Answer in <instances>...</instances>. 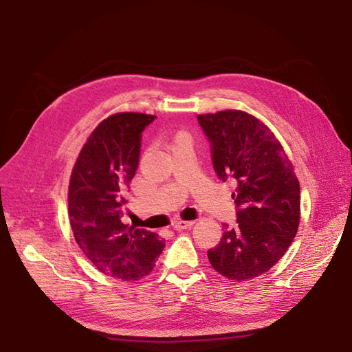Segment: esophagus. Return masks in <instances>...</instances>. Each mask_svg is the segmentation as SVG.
Segmentation results:
<instances>
[{
	"instance_id": "34e87169",
	"label": "esophagus",
	"mask_w": 352,
	"mask_h": 352,
	"mask_svg": "<svg viewBox=\"0 0 352 352\" xmlns=\"http://www.w3.org/2000/svg\"><path fill=\"white\" fill-rule=\"evenodd\" d=\"M194 224V221H176L173 224V228L181 231V230H186V228H191Z\"/></svg>"
}]
</instances>
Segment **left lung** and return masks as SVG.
Masks as SVG:
<instances>
[{"label":"left lung","instance_id":"obj_1","mask_svg":"<svg viewBox=\"0 0 352 352\" xmlns=\"http://www.w3.org/2000/svg\"><path fill=\"white\" fill-rule=\"evenodd\" d=\"M221 181L237 182L234 227L224 224L212 267L231 280H248L273 267L296 237L300 185L285 151L267 126L241 110L199 115Z\"/></svg>","mask_w":352,"mask_h":352}]
</instances>
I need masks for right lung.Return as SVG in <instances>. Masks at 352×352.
I'll use <instances>...</instances> for the list:
<instances>
[{
	"label": "right lung",
	"instance_id": "right-lung-1",
	"mask_svg": "<svg viewBox=\"0 0 352 352\" xmlns=\"http://www.w3.org/2000/svg\"><path fill=\"white\" fill-rule=\"evenodd\" d=\"M157 116L116 113L89 135L68 188V215L77 245L107 276L149 275L166 242L152 231L122 224L128 184L139 167L142 133Z\"/></svg>",
	"mask_w": 352,
	"mask_h": 352
}]
</instances>
